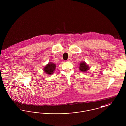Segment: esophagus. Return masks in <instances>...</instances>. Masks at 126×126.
<instances>
[{"label": "esophagus", "instance_id": "1", "mask_svg": "<svg viewBox=\"0 0 126 126\" xmlns=\"http://www.w3.org/2000/svg\"><path fill=\"white\" fill-rule=\"evenodd\" d=\"M71 60H71V58H68L67 60V62H70V61H71Z\"/></svg>", "mask_w": 126, "mask_h": 126}]
</instances>
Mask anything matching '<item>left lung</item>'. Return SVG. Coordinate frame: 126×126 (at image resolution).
I'll return each instance as SVG.
<instances>
[{"label": "left lung", "instance_id": "1", "mask_svg": "<svg viewBox=\"0 0 126 126\" xmlns=\"http://www.w3.org/2000/svg\"><path fill=\"white\" fill-rule=\"evenodd\" d=\"M80 70L82 72H86L89 69V67L86 64L85 62H81L79 66Z\"/></svg>", "mask_w": 126, "mask_h": 126}]
</instances>
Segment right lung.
Returning a JSON list of instances; mask_svg holds the SVG:
<instances>
[{
  "instance_id": "right-lung-1",
  "label": "right lung",
  "mask_w": 126,
  "mask_h": 126,
  "mask_svg": "<svg viewBox=\"0 0 126 126\" xmlns=\"http://www.w3.org/2000/svg\"><path fill=\"white\" fill-rule=\"evenodd\" d=\"M55 68L56 64L51 62H49L44 67L43 70L47 74L50 75L53 74Z\"/></svg>"
}]
</instances>
